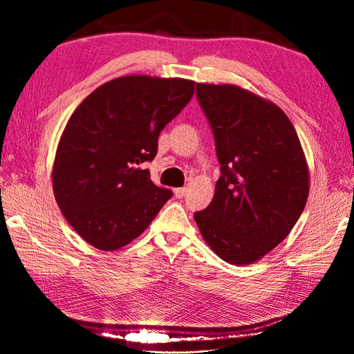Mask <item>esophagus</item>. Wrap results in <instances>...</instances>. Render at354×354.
Returning <instances> with one entry per match:
<instances>
[{
	"label": "esophagus",
	"instance_id": "34e87169",
	"mask_svg": "<svg viewBox=\"0 0 354 354\" xmlns=\"http://www.w3.org/2000/svg\"><path fill=\"white\" fill-rule=\"evenodd\" d=\"M173 193H175V196H176L178 199H181V198H184V196H185L187 189H185V187H179V189H175V190H173Z\"/></svg>",
	"mask_w": 354,
	"mask_h": 354
}]
</instances>
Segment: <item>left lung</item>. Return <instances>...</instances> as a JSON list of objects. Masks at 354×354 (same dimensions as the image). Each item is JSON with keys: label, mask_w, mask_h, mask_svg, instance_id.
<instances>
[{"label": "left lung", "mask_w": 354, "mask_h": 354, "mask_svg": "<svg viewBox=\"0 0 354 354\" xmlns=\"http://www.w3.org/2000/svg\"><path fill=\"white\" fill-rule=\"evenodd\" d=\"M212 127L221 178L194 221L231 265H250L288 237L309 194V169L295 127L272 102L234 85H196Z\"/></svg>", "instance_id": "left-lung-1"}]
</instances>
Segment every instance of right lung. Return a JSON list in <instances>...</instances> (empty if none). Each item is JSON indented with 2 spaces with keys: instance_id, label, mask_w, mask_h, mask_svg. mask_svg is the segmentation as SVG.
I'll return each mask as SVG.
<instances>
[{
  "instance_id": "obj_1",
  "label": "right lung",
  "mask_w": 354,
  "mask_h": 354,
  "mask_svg": "<svg viewBox=\"0 0 354 354\" xmlns=\"http://www.w3.org/2000/svg\"><path fill=\"white\" fill-rule=\"evenodd\" d=\"M194 82L118 77L82 102L66 123L53 165L65 219L89 245L114 251L145 231L173 193L142 164L158 137L193 97Z\"/></svg>"
}]
</instances>
